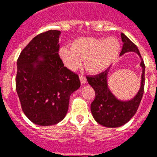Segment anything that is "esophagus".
I'll return each instance as SVG.
<instances>
[{"label": "esophagus", "instance_id": "1", "mask_svg": "<svg viewBox=\"0 0 157 157\" xmlns=\"http://www.w3.org/2000/svg\"><path fill=\"white\" fill-rule=\"evenodd\" d=\"M80 80H81V84L83 85V84H86L87 82V80H86V77L84 75H80Z\"/></svg>", "mask_w": 157, "mask_h": 157}]
</instances>
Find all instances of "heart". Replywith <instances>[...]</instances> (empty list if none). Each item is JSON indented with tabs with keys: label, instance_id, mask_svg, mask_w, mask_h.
<instances>
[{
	"label": "heart",
	"instance_id": "heart-1",
	"mask_svg": "<svg viewBox=\"0 0 157 157\" xmlns=\"http://www.w3.org/2000/svg\"><path fill=\"white\" fill-rule=\"evenodd\" d=\"M121 49L117 39L113 37H82L71 44V48L64 46L59 55L64 64L71 70H76L85 60L86 70L97 74L105 71L117 59Z\"/></svg>",
	"mask_w": 157,
	"mask_h": 157
}]
</instances>
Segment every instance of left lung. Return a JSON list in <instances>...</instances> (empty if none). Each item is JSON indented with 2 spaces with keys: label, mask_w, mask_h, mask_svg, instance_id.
Wrapping results in <instances>:
<instances>
[{
  "label": "left lung",
  "mask_w": 157,
  "mask_h": 157,
  "mask_svg": "<svg viewBox=\"0 0 157 157\" xmlns=\"http://www.w3.org/2000/svg\"><path fill=\"white\" fill-rule=\"evenodd\" d=\"M121 39L123 46L120 55L127 52H135L141 58L138 47L123 33ZM140 66L143 68L141 86L136 96L129 101L119 100L111 93L107 81L108 68L94 76H86L88 83L95 91V98L91 103L90 109L94 118L98 124L109 128L120 127L127 123L136 113L144 92L145 64L143 59Z\"/></svg>",
  "instance_id": "8db88e82"
}]
</instances>
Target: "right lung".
Returning <instances> with one entry per match:
<instances>
[{
	"instance_id": "add662e5",
	"label": "right lung",
	"mask_w": 157,
	"mask_h": 157,
	"mask_svg": "<svg viewBox=\"0 0 157 157\" xmlns=\"http://www.w3.org/2000/svg\"><path fill=\"white\" fill-rule=\"evenodd\" d=\"M60 33L49 30L35 36L17 61L16 90L22 110L31 121L42 126L63 119L70 96L81 86L78 75L64 67L59 57Z\"/></svg>"
}]
</instances>
